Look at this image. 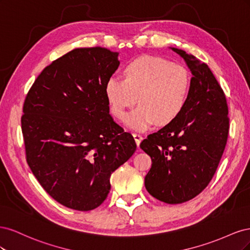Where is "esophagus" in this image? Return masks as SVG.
<instances>
[{"instance_id": "1", "label": "esophagus", "mask_w": 250, "mask_h": 250, "mask_svg": "<svg viewBox=\"0 0 250 250\" xmlns=\"http://www.w3.org/2000/svg\"><path fill=\"white\" fill-rule=\"evenodd\" d=\"M132 135H133V138H134L135 143H137V145H138V147H139V146H140V144H141V142H142V140H143L142 134H141V133H139V132H133V133H132Z\"/></svg>"}]
</instances>
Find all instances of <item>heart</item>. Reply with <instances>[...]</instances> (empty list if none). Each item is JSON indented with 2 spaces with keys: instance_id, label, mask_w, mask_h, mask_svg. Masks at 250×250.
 <instances>
[{
  "instance_id": "heart-1",
  "label": "heart",
  "mask_w": 250,
  "mask_h": 250,
  "mask_svg": "<svg viewBox=\"0 0 250 250\" xmlns=\"http://www.w3.org/2000/svg\"><path fill=\"white\" fill-rule=\"evenodd\" d=\"M125 79L111 76L105 83V96L110 110L123 119L127 109L139 106L125 119L131 129H147L155 122H174L187 106L191 88L190 73L185 66L155 56H141L124 69Z\"/></svg>"
}]
</instances>
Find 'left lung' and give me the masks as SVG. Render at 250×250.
<instances>
[{
  "label": "left lung",
  "mask_w": 250,
  "mask_h": 250,
  "mask_svg": "<svg viewBox=\"0 0 250 250\" xmlns=\"http://www.w3.org/2000/svg\"><path fill=\"white\" fill-rule=\"evenodd\" d=\"M171 49L192 73L187 106L140 147L152 160L146 190L158 200L177 204L196 197L213 178L228 142L229 120L225 95L208 64L184 50Z\"/></svg>",
  "instance_id": "8db88e82"
}]
</instances>
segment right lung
Returning <instances> with one entry per match:
<instances>
[{
    "mask_svg": "<svg viewBox=\"0 0 250 250\" xmlns=\"http://www.w3.org/2000/svg\"><path fill=\"white\" fill-rule=\"evenodd\" d=\"M119 53L77 48L46 66L27 94L21 131L26 158L53 199L90 210L106 199L110 175L137 149L109 115L105 83Z\"/></svg>",
    "mask_w": 250,
    "mask_h": 250,
    "instance_id": "add662e5",
    "label": "right lung"
}]
</instances>
